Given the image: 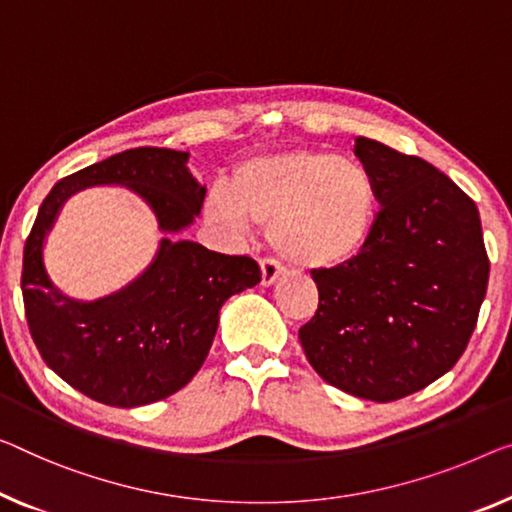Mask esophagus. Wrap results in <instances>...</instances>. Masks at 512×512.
Masks as SVG:
<instances>
[{
    "mask_svg": "<svg viewBox=\"0 0 512 512\" xmlns=\"http://www.w3.org/2000/svg\"><path fill=\"white\" fill-rule=\"evenodd\" d=\"M259 266H262V285H273V282H276L280 276H282V264L278 262V259H273V257H264L262 262H259Z\"/></svg>",
    "mask_w": 512,
    "mask_h": 512,
    "instance_id": "obj_1",
    "label": "esophagus"
}]
</instances>
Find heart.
Segmentation results:
<instances>
[{
	"label": "heart",
	"instance_id": "1",
	"mask_svg": "<svg viewBox=\"0 0 512 512\" xmlns=\"http://www.w3.org/2000/svg\"><path fill=\"white\" fill-rule=\"evenodd\" d=\"M379 197L368 167L329 151L294 149L257 156L216 183L207 216L234 236L250 220L271 227V243L289 262L322 269L356 257L377 223Z\"/></svg>",
	"mask_w": 512,
	"mask_h": 512
}]
</instances>
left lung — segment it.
<instances>
[{
	"instance_id": "obj_1",
	"label": "left lung",
	"mask_w": 512,
	"mask_h": 512,
	"mask_svg": "<svg viewBox=\"0 0 512 512\" xmlns=\"http://www.w3.org/2000/svg\"><path fill=\"white\" fill-rule=\"evenodd\" d=\"M377 186L375 232L356 257L315 269V317L299 340L319 377L393 402L430 386L464 354L490 259L476 202L418 156L356 137Z\"/></svg>"
}]
</instances>
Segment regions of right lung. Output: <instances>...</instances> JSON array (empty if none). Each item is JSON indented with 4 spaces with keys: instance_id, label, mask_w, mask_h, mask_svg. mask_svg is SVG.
<instances>
[{
    "instance_id": "1",
    "label": "right lung",
    "mask_w": 512,
    "mask_h": 512,
    "mask_svg": "<svg viewBox=\"0 0 512 512\" xmlns=\"http://www.w3.org/2000/svg\"><path fill=\"white\" fill-rule=\"evenodd\" d=\"M186 151L137 147L57 181L45 197L22 257V299L43 361L87 398L142 407L177 393L202 368L223 303L255 287L262 271L246 255H223L195 241H160L140 278L96 301L68 299L52 285L43 241L73 193L117 183L154 209L163 232L200 216L204 193Z\"/></svg>"
}]
</instances>
